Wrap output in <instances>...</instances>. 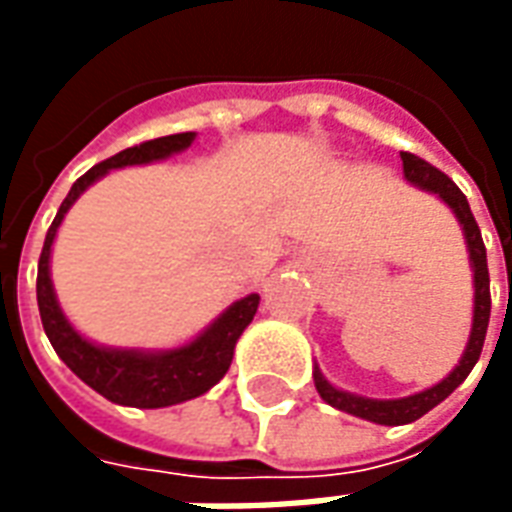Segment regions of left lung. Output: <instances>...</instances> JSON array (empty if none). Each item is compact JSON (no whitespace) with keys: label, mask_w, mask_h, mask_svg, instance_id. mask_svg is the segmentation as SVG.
I'll use <instances>...</instances> for the list:
<instances>
[{"label":"left lung","mask_w":512,"mask_h":512,"mask_svg":"<svg viewBox=\"0 0 512 512\" xmlns=\"http://www.w3.org/2000/svg\"><path fill=\"white\" fill-rule=\"evenodd\" d=\"M403 158V175H406L408 183H414L419 189L433 191L439 194L441 200L450 205L458 222L463 227V235H466V246H469V260H472L474 271V318H472V334H469V343H466V351H463L461 362L452 370L450 376L439 381L436 386H430L425 392H417V395L400 397V400H373V397H359L351 395V392H343L332 386L323 373L315 367V389L318 395L329 403V406L340 408L345 414H354V417H362L367 422H376V425H408L414 419L425 417L430 408H436L444 400L450 397L458 386L466 381V376L472 373V367L477 365L480 359V351H483L485 332H488V318H491V279H488V260H485V244L483 235H480V227L474 222L472 208H469V200L463 197V191L452 183L441 169H436L433 164H428L425 158L414 156V153H400Z\"/></svg>","instance_id":"1"}]
</instances>
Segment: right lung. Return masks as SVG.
<instances>
[{"label":"right lung","mask_w":512,"mask_h":512,"mask_svg":"<svg viewBox=\"0 0 512 512\" xmlns=\"http://www.w3.org/2000/svg\"><path fill=\"white\" fill-rule=\"evenodd\" d=\"M194 142V131L186 134H169L142 142V145L126 147L117 156L106 158L93 169H87L82 178L76 180L62 200L60 211L51 222L43 252L38 263V310L43 329L49 343L65 365L71 367L84 384L93 386L98 395H104L112 403L134 408H164L191 400V397L205 395L213 384H219L224 373L230 370L233 362L235 343L244 334V329L252 323L260 304L257 293H249L238 299L233 307L216 318L205 332L191 340V343L172 348V351H117V348H101V345L84 340L82 334L73 329L68 318L62 315L60 301L54 296L49 274L51 244L57 227L65 219V213L73 202L79 200L90 183L104 178L109 169L131 167V164H150L158 158H167L172 153H180Z\"/></svg>","instance_id":"right-lung-1"}]
</instances>
